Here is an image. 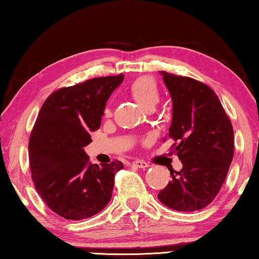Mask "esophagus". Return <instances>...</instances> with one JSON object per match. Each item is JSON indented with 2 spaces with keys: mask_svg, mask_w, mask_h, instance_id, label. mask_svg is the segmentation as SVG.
Listing matches in <instances>:
<instances>
[{
  "mask_svg": "<svg viewBox=\"0 0 259 259\" xmlns=\"http://www.w3.org/2000/svg\"><path fill=\"white\" fill-rule=\"evenodd\" d=\"M133 166L137 167V168H147L149 167V163L145 162L144 160H134L133 161Z\"/></svg>",
  "mask_w": 259,
  "mask_h": 259,
  "instance_id": "34e87169",
  "label": "esophagus"
}]
</instances>
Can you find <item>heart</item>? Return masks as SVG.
<instances>
[{"mask_svg": "<svg viewBox=\"0 0 259 259\" xmlns=\"http://www.w3.org/2000/svg\"><path fill=\"white\" fill-rule=\"evenodd\" d=\"M130 94L136 100L141 107L145 110L154 108L160 100V91L157 83L151 77H139L130 85ZM105 113H109V108L105 109Z\"/></svg>", "mask_w": 259, "mask_h": 259, "instance_id": "1", "label": "heart"}]
</instances>
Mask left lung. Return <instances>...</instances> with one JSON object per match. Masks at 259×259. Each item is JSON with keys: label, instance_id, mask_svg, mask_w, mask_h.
<instances>
[{"label": "left lung", "instance_id": "8db88e82", "mask_svg": "<svg viewBox=\"0 0 259 259\" xmlns=\"http://www.w3.org/2000/svg\"><path fill=\"white\" fill-rule=\"evenodd\" d=\"M173 100L168 137L182 162L158 199L175 211L207 206L218 195L234 155V131L219 98L206 84L161 71Z\"/></svg>", "mask_w": 259, "mask_h": 259}]
</instances>
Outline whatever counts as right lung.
<instances>
[{
	"label": "right lung",
	"instance_id": "add662e5",
	"mask_svg": "<svg viewBox=\"0 0 259 259\" xmlns=\"http://www.w3.org/2000/svg\"><path fill=\"white\" fill-rule=\"evenodd\" d=\"M124 76L98 77L53 92L36 117L28 142L34 187L53 212L68 220H81L104 210L112 198L115 160L98 166L84 147L100 128L110 94Z\"/></svg>",
	"mask_w": 259,
	"mask_h": 259
}]
</instances>
